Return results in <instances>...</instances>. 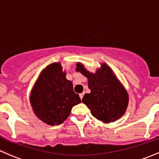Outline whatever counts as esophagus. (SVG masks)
I'll return each instance as SVG.
<instances>
[{
    "instance_id": "34e87169",
    "label": "esophagus",
    "mask_w": 159,
    "mask_h": 159,
    "mask_svg": "<svg viewBox=\"0 0 159 159\" xmlns=\"http://www.w3.org/2000/svg\"><path fill=\"white\" fill-rule=\"evenodd\" d=\"M84 94H85V92H83V93H80V98H81V100L83 99V95H84Z\"/></svg>"
}]
</instances>
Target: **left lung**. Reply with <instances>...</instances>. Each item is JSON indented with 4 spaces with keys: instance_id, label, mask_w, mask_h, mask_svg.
Segmentation results:
<instances>
[{
    "instance_id": "left-lung-1",
    "label": "left lung",
    "mask_w": 159,
    "mask_h": 159,
    "mask_svg": "<svg viewBox=\"0 0 159 159\" xmlns=\"http://www.w3.org/2000/svg\"><path fill=\"white\" fill-rule=\"evenodd\" d=\"M76 70L88 78L89 94L83 96L91 113L103 122H115L125 113L128 95L110 67L102 64L94 74L86 70L81 63L76 64Z\"/></svg>"
}]
</instances>
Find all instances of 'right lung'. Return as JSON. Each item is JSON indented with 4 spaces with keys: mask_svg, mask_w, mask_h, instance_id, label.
<instances>
[{
    "mask_svg": "<svg viewBox=\"0 0 159 159\" xmlns=\"http://www.w3.org/2000/svg\"><path fill=\"white\" fill-rule=\"evenodd\" d=\"M30 101L37 116L50 125L61 124L73 107L81 103L60 63L51 64L41 72L31 90Z\"/></svg>",
    "mask_w": 159,
    "mask_h": 159,
    "instance_id": "right-lung-1",
    "label": "right lung"
}]
</instances>
